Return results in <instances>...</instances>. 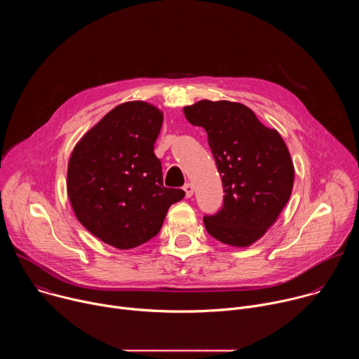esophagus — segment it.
Masks as SVG:
<instances>
[{
	"label": "esophagus",
	"mask_w": 359,
	"mask_h": 359,
	"mask_svg": "<svg viewBox=\"0 0 359 359\" xmlns=\"http://www.w3.org/2000/svg\"><path fill=\"white\" fill-rule=\"evenodd\" d=\"M183 190H184V193H186V197H191V196H193V191H194V189H193V184H190V183H186V184L183 186Z\"/></svg>",
	"instance_id": "obj_1"
}]
</instances>
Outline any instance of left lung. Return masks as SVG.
<instances>
[{
  "label": "left lung",
  "mask_w": 359,
  "mask_h": 359,
  "mask_svg": "<svg viewBox=\"0 0 359 359\" xmlns=\"http://www.w3.org/2000/svg\"><path fill=\"white\" fill-rule=\"evenodd\" d=\"M186 119L208 132L222 175L223 209L203 217L208 233L231 247H250L277 222L290 200L294 165L276 129L245 105L203 99L184 107Z\"/></svg>",
  "instance_id": "obj_1"
}]
</instances>
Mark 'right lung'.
<instances>
[{
	"label": "right lung",
	"mask_w": 359,
	"mask_h": 359,
	"mask_svg": "<svg viewBox=\"0 0 359 359\" xmlns=\"http://www.w3.org/2000/svg\"><path fill=\"white\" fill-rule=\"evenodd\" d=\"M163 112L143 100L123 102L75 144L68 162L67 191L78 222L95 237L135 248L155 237L169 208L184 197L163 186L153 153Z\"/></svg>",
	"instance_id": "1"
}]
</instances>
